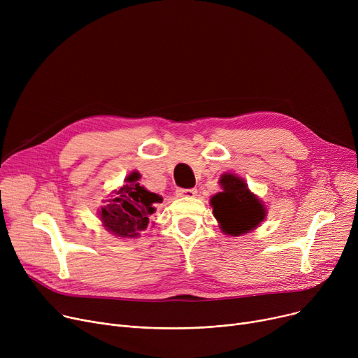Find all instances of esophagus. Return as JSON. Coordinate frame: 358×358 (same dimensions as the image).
Returning <instances> with one entry per match:
<instances>
[{"label": "esophagus", "instance_id": "1", "mask_svg": "<svg viewBox=\"0 0 358 358\" xmlns=\"http://www.w3.org/2000/svg\"><path fill=\"white\" fill-rule=\"evenodd\" d=\"M177 196H180V197H196L197 196V190L196 189L177 190Z\"/></svg>", "mask_w": 358, "mask_h": 358}]
</instances>
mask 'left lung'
I'll list each match as a JSON object with an SVG mask.
<instances>
[{"label":"left lung","mask_w":358,"mask_h":358,"mask_svg":"<svg viewBox=\"0 0 358 358\" xmlns=\"http://www.w3.org/2000/svg\"><path fill=\"white\" fill-rule=\"evenodd\" d=\"M219 182L222 192L210 197V206L220 231L229 236H241L257 229L267 217L264 201L236 174L224 173Z\"/></svg>","instance_id":"1"}]
</instances>
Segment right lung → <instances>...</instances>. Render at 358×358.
Listing matches in <instances>:
<instances>
[{"label": "right lung", "mask_w": 358, "mask_h": 358, "mask_svg": "<svg viewBox=\"0 0 358 358\" xmlns=\"http://www.w3.org/2000/svg\"><path fill=\"white\" fill-rule=\"evenodd\" d=\"M139 180L141 174L131 171L122 187L110 192L97 212L103 228L116 238H139L148 228L150 215L155 213V206L162 201L159 194L146 190Z\"/></svg>", "instance_id": "add662e5"}]
</instances>
